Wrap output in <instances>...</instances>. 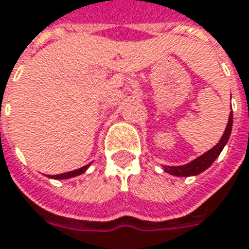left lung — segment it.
Here are the masks:
<instances>
[{
  "label": "left lung",
  "instance_id": "obj_1",
  "mask_svg": "<svg viewBox=\"0 0 249 249\" xmlns=\"http://www.w3.org/2000/svg\"><path fill=\"white\" fill-rule=\"evenodd\" d=\"M232 123H233V114L231 111L227 128H225L220 142L214 147H212L209 151H206L205 154H202L198 158H196L195 161L189 162L186 165H182V166H165L163 167L165 172L169 173V174H173V176H177V177H189V176H197V174L206 170L214 162V160L220 156L224 146L228 142L229 135H231V131H232Z\"/></svg>",
  "mask_w": 249,
  "mask_h": 249
}]
</instances>
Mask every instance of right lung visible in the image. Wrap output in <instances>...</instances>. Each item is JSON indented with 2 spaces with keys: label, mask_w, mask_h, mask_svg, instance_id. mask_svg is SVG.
Listing matches in <instances>:
<instances>
[{
  "label": "right lung",
  "mask_w": 249,
  "mask_h": 249,
  "mask_svg": "<svg viewBox=\"0 0 249 249\" xmlns=\"http://www.w3.org/2000/svg\"><path fill=\"white\" fill-rule=\"evenodd\" d=\"M88 169V165L86 166L80 167L77 170H73V172H68V173H63V174H57V176H52L51 178H54V179H64V178H71V177H76V176H80L83 173L86 172Z\"/></svg>",
  "instance_id": "obj_1"
}]
</instances>
